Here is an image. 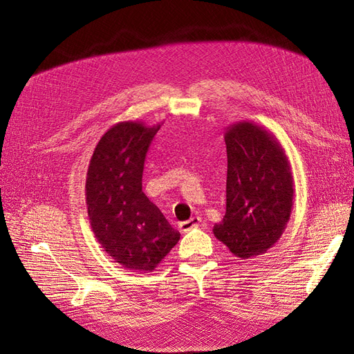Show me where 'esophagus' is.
I'll use <instances>...</instances> for the list:
<instances>
[{"instance_id": "1", "label": "esophagus", "mask_w": 354, "mask_h": 354, "mask_svg": "<svg viewBox=\"0 0 354 354\" xmlns=\"http://www.w3.org/2000/svg\"><path fill=\"white\" fill-rule=\"evenodd\" d=\"M199 223H201V218H199V217H192L190 220L181 221V223L178 224V227H180L181 232H189V230H192L194 227H198Z\"/></svg>"}]
</instances>
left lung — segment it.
Returning <instances> with one entry per match:
<instances>
[{
  "instance_id": "left-lung-1",
  "label": "left lung",
  "mask_w": 354,
  "mask_h": 354,
  "mask_svg": "<svg viewBox=\"0 0 354 354\" xmlns=\"http://www.w3.org/2000/svg\"><path fill=\"white\" fill-rule=\"evenodd\" d=\"M227 147L226 214L212 232L242 260L279 241L291 217L294 178L277 138L251 121L224 133Z\"/></svg>"
}]
</instances>
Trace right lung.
<instances>
[{"label": "right lung", "mask_w": 354, "mask_h": 354, "mask_svg": "<svg viewBox=\"0 0 354 354\" xmlns=\"http://www.w3.org/2000/svg\"><path fill=\"white\" fill-rule=\"evenodd\" d=\"M160 125L124 121L95 146L85 180L94 236L128 270L153 272L180 239L164 214L143 194L145 159Z\"/></svg>", "instance_id": "1"}]
</instances>
